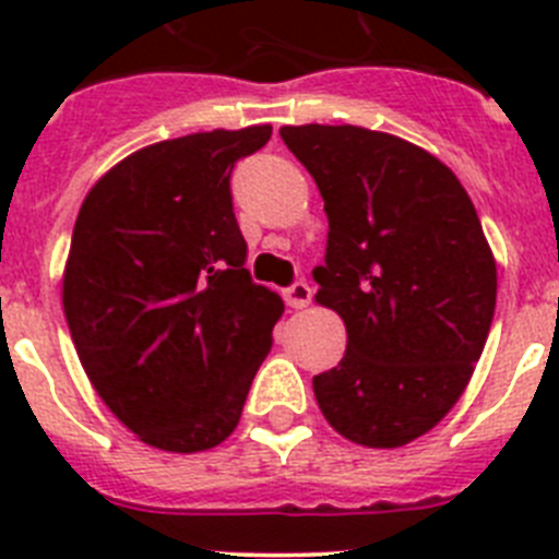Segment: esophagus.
<instances>
[{
    "label": "esophagus",
    "instance_id": "obj_1",
    "mask_svg": "<svg viewBox=\"0 0 559 559\" xmlns=\"http://www.w3.org/2000/svg\"><path fill=\"white\" fill-rule=\"evenodd\" d=\"M310 299H313V288H310L308 283H294L288 290H285V302L296 310L308 308Z\"/></svg>",
    "mask_w": 559,
    "mask_h": 559
}]
</instances>
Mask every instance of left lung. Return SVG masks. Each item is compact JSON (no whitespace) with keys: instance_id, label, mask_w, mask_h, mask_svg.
Listing matches in <instances>:
<instances>
[{"instance_id":"obj_1","label":"left lung","mask_w":559,"mask_h":559,"mask_svg":"<svg viewBox=\"0 0 559 559\" xmlns=\"http://www.w3.org/2000/svg\"><path fill=\"white\" fill-rule=\"evenodd\" d=\"M328 212L316 302L347 328L316 374L324 419L364 448L431 431L471 383L496 313V257L471 195L412 142L358 126H283Z\"/></svg>"}]
</instances>
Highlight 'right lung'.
<instances>
[{
	"label": "right lung",
	"mask_w": 559,
	"mask_h": 559,
	"mask_svg": "<svg viewBox=\"0 0 559 559\" xmlns=\"http://www.w3.org/2000/svg\"><path fill=\"white\" fill-rule=\"evenodd\" d=\"M269 140L271 126H249L147 145L78 212L69 333L103 403L159 451H210L235 431L285 310L243 269L229 190L235 162Z\"/></svg>",
	"instance_id": "1"
}]
</instances>
